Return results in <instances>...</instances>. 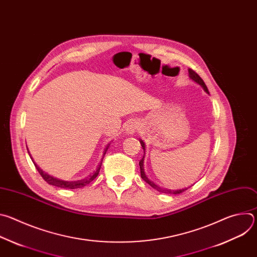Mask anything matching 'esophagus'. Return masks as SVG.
Returning a JSON list of instances; mask_svg holds the SVG:
<instances>
[{"label":"esophagus","mask_w":257,"mask_h":257,"mask_svg":"<svg viewBox=\"0 0 257 257\" xmlns=\"http://www.w3.org/2000/svg\"><path fill=\"white\" fill-rule=\"evenodd\" d=\"M135 129H136V126H135V124H134L133 122L128 123L127 126H126V128H125V130H126V132H127L128 134H132L133 132H135Z\"/></svg>","instance_id":"esophagus-1"}]
</instances>
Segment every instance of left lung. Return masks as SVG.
Wrapping results in <instances>:
<instances>
[{
  "label": "left lung",
  "mask_w": 257,
  "mask_h": 257,
  "mask_svg": "<svg viewBox=\"0 0 257 257\" xmlns=\"http://www.w3.org/2000/svg\"><path fill=\"white\" fill-rule=\"evenodd\" d=\"M188 72H189V77L193 80V81H195L196 83H198L203 89H204V91L205 92H207L208 94H209V92H208V89H207V87H206V85H205V83L203 82V80L201 79V77L197 74V73L195 72V71H193L192 69H188ZM140 141V144H141V146H142V150H143V158L140 160V162H139V167H140V175H141V178L148 183V184H150L153 188H155L156 190H158L159 192H162V193H167V194H180V193H182V192H184L185 190H187L188 188H183V189H179V190H171V189H164V188H162V187H160L159 185H157L155 182H153L152 180H150L149 179V177L145 175V172H144V157H145V143H144V141L142 140V139H140L139 140Z\"/></svg>",
  "instance_id": "8db88e82"
}]
</instances>
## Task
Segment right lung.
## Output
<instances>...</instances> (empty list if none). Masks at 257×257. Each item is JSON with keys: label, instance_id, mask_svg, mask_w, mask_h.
<instances>
[{"label": "right lung", "instance_id": "1", "mask_svg": "<svg viewBox=\"0 0 257 257\" xmlns=\"http://www.w3.org/2000/svg\"><path fill=\"white\" fill-rule=\"evenodd\" d=\"M109 144H111V143H108V144L106 145V148H105L104 153H103V157H104V155H105V153H106V151H107V149H108V145H109ZM28 154H29V153H28ZM30 158H31V156H30ZM102 159H103V158H102ZM32 162H33V161H32ZM101 163H102V160H101V162L99 163V165L97 166L96 170H95L91 175H89L88 177H86V178H84V179H82V180L71 181V182H70V181H65V180H61V179L55 178V177H53V176L47 174L46 172H44L35 163H33V164H34L35 168L38 169V171H39V173L41 174V176L44 178V180H45L47 183H49L50 185H54V186H57V187H60V188H65V189H77V188H81V187L86 186L87 184H89L90 182H92V181L97 177V175H98V173H99V170H100V167H101Z\"/></svg>", "mask_w": 257, "mask_h": 257}]
</instances>
